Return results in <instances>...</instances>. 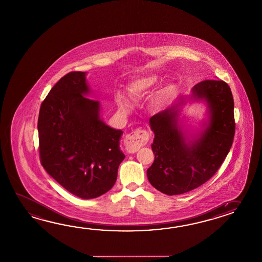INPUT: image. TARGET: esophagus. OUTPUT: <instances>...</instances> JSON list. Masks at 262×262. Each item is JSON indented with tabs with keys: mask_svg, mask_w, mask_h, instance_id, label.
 <instances>
[{
	"mask_svg": "<svg viewBox=\"0 0 262 262\" xmlns=\"http://www.w3.org/2000/svg\"><path fill=\"white\" fill-rule=\"evenodd\" d=\"M149 134L144 129H137L128 134L124 140L126 149L129 153L138 151L140 148L148 142Z\"/></svg>",
	"mask_w": 262,
	"mask_h": 262,
	"instance_id": "esophagus-1",
	"label": "esophagus"
}]
</instances>
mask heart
Segmentation results:
<instances>
[{
  "label": "heart",
  "instance_id": "obj_1",
  "mask_svg": "<svg viewBox=\"0 0 262 262\" xmlns=\"http://www.w3.org/2000/svg\"><path fill=\"white\" fill-rule=\"evenodd\" d=\"M160 82V78L157 75H148L142 77L140 79L135 80L129 85V92L135 99H139L144 97L146 94L150 93L154 88H156L158 83ZM168 89H163L162 92L158 95L156 103L159 106L165 104L167 97H168ZM117 103L123 112H128L132 109V105L127 99L122 96H119L117 99Z\"/></svg>",
  "mask_w": 262,
  "mask_h": 262
}]
</instances>
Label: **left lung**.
Masks as SVG:
<instances>
[{
  "label": "left lung",
  "instance_id": "8db88e82",
  "mask_svg": "<svg viewBox=\"0 0 262 262\" xmlns=\"http://www.w3.org/2000/svg\"><path fill=\"white\" fill-rule=\"evenodd\" d=\"M193 99L208 104L209 124L196 138L186 142L179 126V104L154 115L151 147L155 160L147 179L158 191L168 195L190 192L215 174L231 148L235 134L234 100L230 88L221 80H206L192 90Z\"/></svg>",
  "mask_w": 262,
  "mask_h": 262
}]
</instances>
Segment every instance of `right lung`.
I'll use <instances>...</instances> for the list:
<instances>
[{"instance_id": "right-lung-1", "label": "right lung", "mask_w": 262, "mask_h": 262, "mask_svg": "<svg viewBox=\"0 0 262 262\" xmlns=\"http://www.w3.org/2000/svg\"><path fill=\"white\" fill-rule=\"evenodd\" d=\"M89 93L85 73L62 77L41 103L38 116L42 166L61 186L78 198H99L115 185L122 130L99 117V101Z\"/></svg>"}]
</instances>
